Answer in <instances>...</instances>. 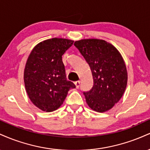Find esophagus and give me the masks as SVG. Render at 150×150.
Returning a JSON list of instances; mask_svg holds the SVG:
<instances>
[{"mask_svg": "<svg viewBox=\"0 0 150 150\" xmlns=\"http://www.w3.org/2000/svg\"><path fill=\"white\" fill-rule=\"evenodd\" d=\"M75 85L76 86V88H79L80 86V81H76V82H75Z\"/></svg>", "mask_w": 150, "mask_h": 150, "instance_id": "34e87169", "label": "esophagus"}]
</instances>
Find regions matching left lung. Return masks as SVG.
<instances>
[{
	"mask_svg": "<svg viewBox=\"0 0 150 150\" xmlns=\"http://www.w3.org/2000/svg\"><path fill=\"white\" fill-rule=\"evenodd\" d=\"M74 45L92 74V88L83 92L87 104L97 112L111 109L122 97L127 86L128 73L121 55L112 44L101 39H82Z\"/></svg>",
	"mask_w": 150,
	"mask_h": 150,
	"instance_id": "obj_1",
	"label": "left lung"
}]
</instances>
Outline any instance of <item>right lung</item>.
I'll use <instances>...</instances> for the list:
<instances>
[{
    "instance_id": "add662e5",
    "label": "right lung",
    "mask_w": 150,
    "mask_h": 150,
    "mask_svg": "<svg viewBox=\"0 0 150 150\" xmlns=\"http://www.w3.org/2000/svg\"><path fill=\"white\" fill-rule=\"evenodd\" d=\"M73 42L62 38L47 39L38 44L29 56L24 72L25 89L32 102L42 111L58 109L68 91L75 88L67 80L62 61Z\"/></svg>"
}]
</instances>
